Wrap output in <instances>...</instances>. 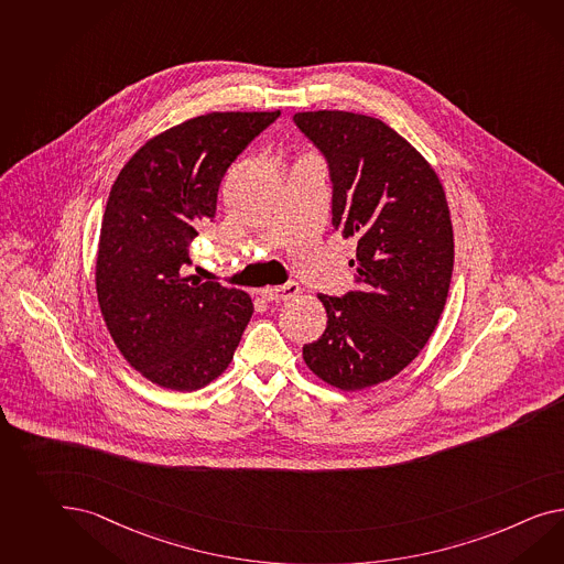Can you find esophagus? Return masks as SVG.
I'll list each match as a JSON object with an SVG mask.
<instances>
[{"label":"esophagus","instance_id":"esophagus-1","mask_svg":"<svg viewBox=\"0 0 564 564\" xmlns=\"http://www.w3.org/2000/svg\"><path fill=\"white\" fill-rule=\"evenodd\" d=\"M301 292V286L296 282H286L284 286H268L260 290V296L268 303H278V301H289Z\"/></svg>","mask_w":564,"mask_h":564}]
</instances>
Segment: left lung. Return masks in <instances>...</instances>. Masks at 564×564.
I'll use <instances>...</instances> for the list:
<instances>
[{
    "instance_id": "left-lung-1",
    "label": "left lung",
    "mask_w": 564,
    "mask_h": 564,
    "mask_svg": "<svg viewBox=\"0 0 564 564\" xmlns=\"http://www.w3.org/2000/svg\"><path fill=\"white\" fill-rule=\"evenodd\" d=\"M332 177V223L358 241V290L318 294L327 327L303 347L306 366L335 389L399 375L434 333L448 299L454 232L434 167L397 130L341 110L294 115Z\"/></svg>"
}]
</instances>
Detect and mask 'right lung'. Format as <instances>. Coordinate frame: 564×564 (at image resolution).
Returning a JSON list of instances; mask_svg holds the SVG:
<instances>
[{
    "label": "right lung",
    "instance_id": "1",
    "mask_svg": "<svg viewBox=\"0 0 564 564\" xmlns=\"http://www.w3.org/2000/svg\"><path fill=\"white\" fill-rule=\"evenodd\" d=\"M275 112L196 116L147 141L120 170L101 220L96 290L106 327L134 370L198 390L227 370L253 315L249 294L188 270L196 227L220 180Z\"/></svg>",
    "mask_w": 564,
    "mask_h": 564
}]
</instances>
